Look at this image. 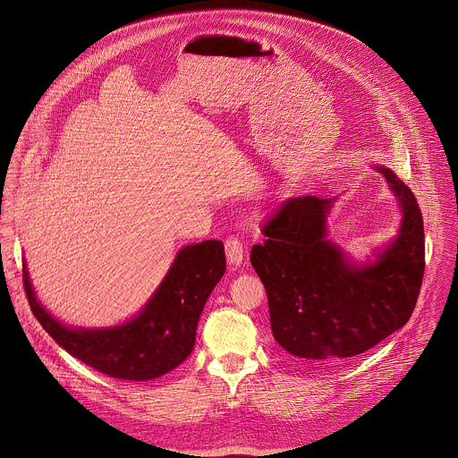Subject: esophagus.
Wrapping results in <instances>:
<instances>
[{
  "mask_svg": "<svg viewBox=\"0 0 458 458\" xmlns=\"http://www.w3.org/2000/svg\"><path fill=\"white\" fill-rule=\"evenodd\" d=\"M225 250H226V259H228L230 267L237 268L242 265L244 250H242V242L237 237H228L225 242Z\"/></svg>",
  "mask_w": 458,
  "mask_h": 458,
  "instance_id": "esophagus-1",
  "label": "esophagus"
}]
</instances>
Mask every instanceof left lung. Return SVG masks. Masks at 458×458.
Returning a JSON list of instances; mask_svg holds the SVG:
<instances>
[{
  "instance_id": "left-lung-1",
  "label": "left lung",
  "mask_w": 458,
  "mask_h": 458,
  "mask_svg": "<svg viewBox=\"0 0 458 458\" xmlns=\"http://www.w3.org/2000/svg\"><path fill=\"white\" fill-rule=\"evenodd\" d=\"M401 208L395 239L355 263L328 239L339 198L284 201L263 226L250 260L268 295L272 334L301 362L341 360L373 348L410 320L424 276V225L413 191L375 166Z\"/></svg>"
}]
</instances>
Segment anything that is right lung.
Returning <instances> with one entry per match:
<instances>
[{
  "mask_svg": "<svg viewBox=\"0 0 458 458\" xmlns=\"http://www.w3.org/2000/svg\"><path fill=\"white\" fill-rule=\"evenodd\" d=\"M226 270L225 246L210 239L181 248L165 279L132 317L108 328H71L36 297L27 263L23 284L32 313L72 357L121 380L157 378L191 353L201 311Z\"/></svg>",
  "mask_w": 458,
  "mask_h": 458,
  "instance_id": "add662e5",
  "label": "right lung"
}]
</instances>
